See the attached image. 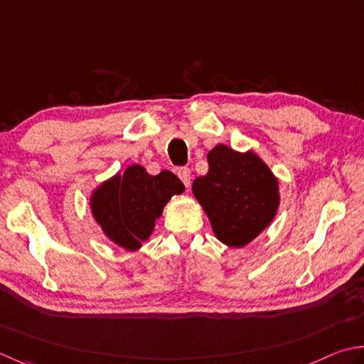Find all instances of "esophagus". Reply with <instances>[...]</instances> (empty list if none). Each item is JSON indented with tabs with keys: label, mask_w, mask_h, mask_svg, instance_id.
Segmentation results:
<instances>
[{
	"label": "esophagus",
	"mask_w": 364,
	"mask_h": 364,
	"mask_svg": "<svg viewBox=\"0 0 364 364\" xmlns=\"http://www.w3.org/2000/svg\"><path fill=\"white\" fill-rule=\"evenodd\" d=\"M177 176H179V179L183 182L185 187L190 188V185H191V173H190V169L188 168H179V169H177Z\"/></svg>",
	"instance_id": "1"
}]
</instances>
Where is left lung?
Returning a JSON list of instances; mask_svg holds the SVG:
<instances>
[{"label": "left lung", "mask_w": 364, "mask_h": 364, "mask_svg": "<svg viewBox=\"0 0 364 364\" xmlns=\"http://www.w3.org/2000/svg\"><path fill=\"white\" fill-rule=\"evenodd\" d=\"M209 173L193 182L218 240L245 247L270 225L279 204L278 181L253 152L218 144L207 155Z\"/></svg>", "instance_id": "8db88e82"}]
</instances>
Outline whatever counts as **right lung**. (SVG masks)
<instances>
[{
  "label": "right lung",
  "mask_w": 364,
  "mask_h": 364,
  "mask_svg": "<svg viewBox=\"0 0 364 364\" xmlns=\"http://www.w3.org/2000/svg\"><path fill=\"white\" fill-rule=\"evenodd\" d=\"M182 191L183 183L171 171L151 176L143 166L133 165L92 193L91 209L108 239L133 251L149 239L171 196Z\"/></svg>",
  "instance_id": "obj_1"
}]
</instances>
